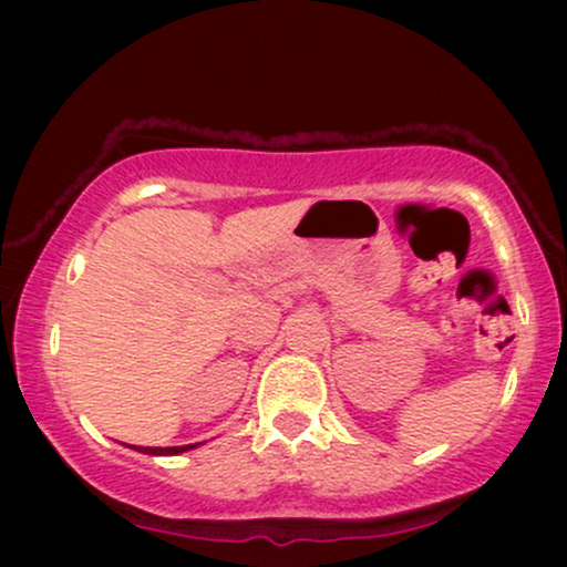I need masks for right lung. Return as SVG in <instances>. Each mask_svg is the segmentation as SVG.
Listing matches in <instances>:
<instances>
[{
	"mask_svg": "<svg viewBox=\"0 0 567 567\" xmlns=\"http://www.w3.org/2000/svg\"><path fill=\"white\" fill-rule=\"evenodd\" d=\"M198 444H188V446H167V449H162V446H138L136 452H142V454H154V456H167V454H183V452H190V449H196Z\"/></svg>",
	"mask_w": 567,
	"mask_h": 567,
	"instance_id": "1",
	"label": "right lung"
}]
</instances>
